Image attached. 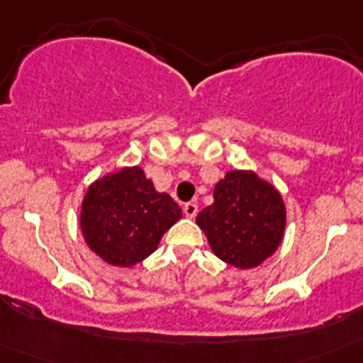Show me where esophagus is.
Wrapping results in <instances>:
<instances>
[{
    "mask_svg": "<svg viewBox=\"0 0 363 363\" xmlns=\"http://www.w3.org/2000/svg\"><path fill=\"white\" fill-rule=\"evenodd\" d=\"M184 213L187 218H194L198 214V205L194 201H189V203L184 205Z\"/></svg>",
    "mask_w": 363,
    "mask_h": 363,
    "instance_id": "obj_1",
    "label": "esophagus"
}]
</instances>
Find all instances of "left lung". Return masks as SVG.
<instances>
[{
    "mask_svg": "<svg viewBox=\"0 0 363 363\" xmlns=\"http://www.w3.org/2000/svg\"><path fill=\"white\" fill-rule=\"evenodd\" d=\"M214 203L196 216L214 255L240 269L258 267L284 240L280 192L252 171H230L214 187Z\"/></svg>",
    "mask_w": 363,
    "mask_h": 363,
    "instance_id": "1",
    "label": "left lung"
}]
</instances>
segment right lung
Here are the masks:
<instances>
[{"mask_svg": "<svg viewBox=\"0 0 363 363\" xmlns=\"http://www.w3.org/2000/svg\"><path fill=\"white\" fill-rule=\"evenodd\" d=\"M182 218L167 192H158L142 167H123L86 189L79 225L91 251L116 267H133L158 249Z\"/></svg>", "mask_w": 363, "mask_h": 363, "instance_id": "1", "label": "right lung"}]
</instances>
